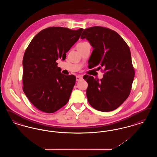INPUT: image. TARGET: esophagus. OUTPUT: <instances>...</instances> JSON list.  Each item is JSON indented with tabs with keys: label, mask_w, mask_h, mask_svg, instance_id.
<instances>
[{
	"label": "esophagus",
	"mask_w": 157,
	"mask_h": 157,
	"mask_svg": "<svg viewBox=\"0 0 157 157\" xmlns=\"http://www.w3.org/2000/svg\"><path fill=\"white\" fill-rule=\"evenodd\" d=\"M82 76H81V75H78V76H76V81H81V80H82Z\"/></svg>",
	"instance_id": "obj_1"
}]
</instances>
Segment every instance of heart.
<instances>
[{"instance_id": "1", "label": "heart", "mask_w": 157, "mask_h": 157, "mask_svg": "<svg viewBox=\"0 0 157 157\" xmlns=\"http://www.w3.org/2000/svg\"><path fill=\"white\" fill-rule=\"evenodd\" d=\"M84 43H85V42H83V43H80V44H78V45H82V44H84Z\"/></svg>"}]
</instances>
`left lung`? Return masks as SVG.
Wrapping results in <instances>:
<instances>
[{
	"instance_id": "1",
	"label": "left lung",
	"mask_w": 157,
	"mask_h": 157,
	"mask_svg": "<svg viewBox=\"0 0 157 157\" xmlns=\"http://www.w3.org/2000/svg\"><path fill=\"white\" fill-rule=\"evenodd\" d=\"M81 38L86 39L93 47L92 60L95 66L100 64L104 67L101 80L92 76L83 78L88 83V101L98 111H113L128 97L134 81L129 48L117 32L101 26L85 29Z\"/></svg>"
}]
</instances>
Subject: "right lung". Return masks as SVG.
<instances>
[{
    "instance_id": "right-lung-1",
    "label": "right lung",
    "mask_w": 157,
    "mask_h": 157,
    "mask_svg": "<svg viewBox=\"0 0 157 157\" xmlns=\"http://www.w3.org/2000/svg\"><path fill=\"white\" fill-rule=\"evenodd\" d=\"M49 27L31 40L23 59V90L39 110L53 113L67 104L75 85L74 75L60 72L56 62L78 41L83 31Z\"/></svg>"
}]
</instances>
